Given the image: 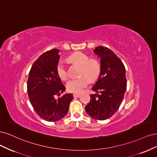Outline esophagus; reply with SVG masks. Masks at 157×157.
Returning <instances> with one entry per match:
<instances>
[{
    "instance_id": "obj_1",
    "label": "esophagus",
    "mask_w": 157,
    "mask_h": 157,
    "mask_svg": "<svg viewBox=\"0 0 157 157\" xmlns=\"http://www.w3.org/2000/svg\"><path fill=\"white\" fill-rule=\"evenodd\" d=\"M80 94H74V97H75V98H79V97H80Z\"/></svg>"
}]
</instances>
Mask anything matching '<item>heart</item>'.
Returning a JSON list of instances; mask_svg holds the SVG:
<instances>
[{
	"mask_svg": "<svg viewBox=\"0 0 157 157\" xmlns=\"http://www.w3.org/2000/svg\"><path fill=\"white\" fill-rule=\"evenodd\" d=\"M69 59L72 62L82 66L80 70V75L82 76L79 78L70 79L66 85L67 89L70 93H81L89 83L88 77L91 80L98 78L100 73V65L97 60L90 59L88 55L81 52L72 54ZM56 71L60 79L66 80L68 78L67 67L61 60L57 65Z\"/></svg>",
	"mask_w": 157,
	"mask_h": 157,
	"instance_id": "b5f03b06",
	"label": "heart"
}]
</instances>
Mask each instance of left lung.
Segmentation results:
<instances>
[{
    "instance_id": "8db88e82",
    "label": "left lung",
    "mask_w": 157,
    "mask_h": 157,
    "mask_svg": "<svg viewBox=\"0 0 157 157\" xmlns=\"http://www.w3.org/2000/svg\"><path fill=\"white\" fill-rule=\"evenodd\" d=\"M93 52L100 58V73L92 87L97 94L90 95L85 111L92 118L103 121L112 117L123 102L126 89L125 67L108 48L98 46Z\"/></svg>"
}]
</instances>
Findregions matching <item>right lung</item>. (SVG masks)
I'll return each mask as SVG.
<instances>
[{"label": "right lung", "instance_id": "obj_1", "mask_svg": "<svg viewBox=\"0 0 157 157\" xmlns=\"http://www.w3.org/2000/svg\"><path fill=\"white\" fill-rule=\"evenodd\" d=\"M58 49L40 55L33 64L27 81L29 101L36 113L45 121L55 122L67 114L73 94L68 93L58 99L66 88L58 75L56 67L60 56Z\"/></svg>", "mask_w": 157, "mask_h": 157}]
</instances>
